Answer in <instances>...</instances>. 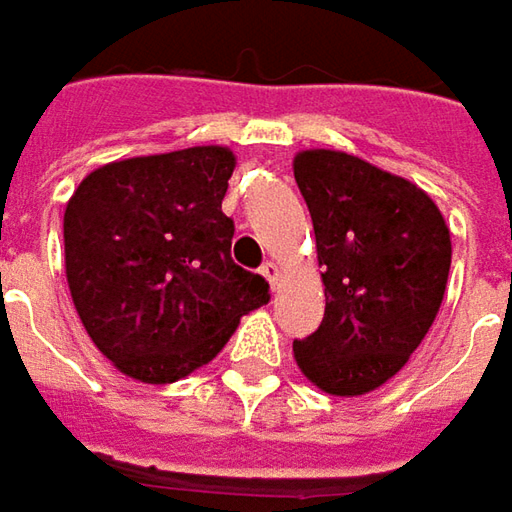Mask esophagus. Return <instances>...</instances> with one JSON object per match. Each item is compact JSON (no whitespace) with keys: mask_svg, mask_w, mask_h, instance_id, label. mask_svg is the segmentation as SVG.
Masks as SVG:
<instances>
[{"mask_svg":"<svg viewBox=\"0 0 512 512\" xmlns=\"http://www.w3.org/2000/svg\"><path fill=\"white\" fill-rule=\"evenodd\" d=\"M260 274H263V277L269 280V286H272V289H277V280H280V269L274 266L272 260H269V263H263V269H260Z\"/></svg>","mask_w":512,"mask_h":512,"instance_id":"obj_1","label":"esophagus"}]
</instances>
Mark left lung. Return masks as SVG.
<instances>
[{
	"label": "left lung",
	"mask_w": 512,
	"mask_h": 512,
	"mask_svg": "<svg viewBox=\"0 0 512 512\" xmlns=\"http://www.w3.org/2000/svg\"><path fill=\"white\" fill-rule=\"evenodd\" d=\"M314 223L326 314L294 360L331 397L377 391L411 360L442 306L450 229L425 189L340 150L294 155Z\"/></svg>",
	"instance_id": "1"
}]
</instances>
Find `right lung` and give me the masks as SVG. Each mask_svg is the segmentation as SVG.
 <instances>
[{"label": "right lung", "mask_w": 512, "mask_h": 512, "mask_svg": "<svg viewBox=\"0 0 512 512\" xmlns=\"http://www.w3.org/2000/svg\"><path fill=\"white\" fill-rule=\"evenodd\" d=\"M226 147L138 155L93 169L64 209V269L96 348L127 377L167 385L218 357L269 283L232 260L221 212Z\"/></svg>", "instance_id": "obj_1"}]
</instances>
